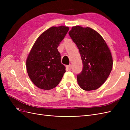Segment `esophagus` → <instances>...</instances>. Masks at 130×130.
Here are the masks:
<instances>
[{"instance_id": "34e87169", "label": "esophagus", "mask_w": 130, "mask_h": 130, "mask_svg": "<svg viewBox=\"0 0 130 130\" xmlns=\"http://www.w3.org/2000/svg\"><path fill=\"white\" fill-rule=\"evenodd\" d=\"M66 67H67V68L68 70L72 69V65H71V64H69V65L67 66Z\"/></svg>"}]
</instances>
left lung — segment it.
Masks as SVG:
<instances>
[{
  "label": "left lung",
  "instance_id": "1",
  "mask_svg": "<svg viewBox=\"0 0 130 130\" xmlns=\"http://www.w3.org/2000/svg\"><path fill=\"white\" fill-rule=\"evenodd\" d=\"M69 35L79 50L83 64L77 76L78 85L88 91L98 89L107 80L113 67L107 44L99 33L88 27L73 26Z\"/></svg>",
  "mask_w": 130,
  "mask_h": 130
}]
</instances>
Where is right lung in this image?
I'll return each instance as SVG.
<instances>
[{
    "instance_id": "1",
    "label": "right lung",
    "mask_w": 130,
    "mask_h": 130,
    "mask_svg": "<svg viewBox=\"0 0 130 130\" xmlns=\"http://www.w3.org/2000/svg\"><path fill=\"white\" fill-rule=\"evenodd\" d=\"M69 28L53 26L42 33L35 42L26 60L28 75L37 87L52 89L58 85L66 72L57 47Z\"/></svg>"
}]
</instances>
